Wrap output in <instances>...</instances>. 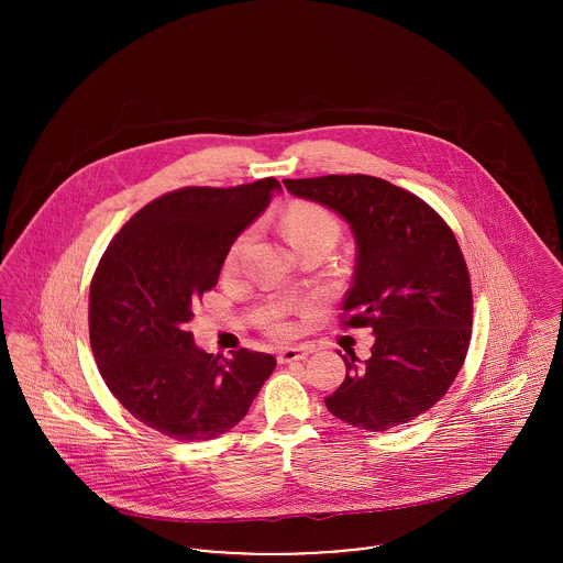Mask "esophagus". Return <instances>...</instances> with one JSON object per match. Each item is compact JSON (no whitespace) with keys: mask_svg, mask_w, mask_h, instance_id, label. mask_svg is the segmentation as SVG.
Returning a JSON list of instances; mask_svg holds the SVG:
<instances>
[{"mask_svg":"<svg viewBox=\"0 0 563 563\" xmlns=\"http://www.w3.org/2000/svg\"><path fill=\"white\" fill-rule=\"evenodd\" d=\"M310 353H312L310 346H288V349H282V351H279L277 360H279V364H290V362H301V360H306Z\"/></svg>","mask_w":563,"mask_h":563,"instance_id":"esophagus-1","label":"esophagus"}]
</instances>
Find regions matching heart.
Returning a JSON list of instances; mask_svg holds the SVG:
<instances>
[{
	"label": "heart",
	"instance_id": "obj_1",
	"mask_svg": "<svg viewBox=\"0 0 563 563\" xmlns=\"http://www.w3.org/2000/svg\"><path fill=\"white\" fill-rule=\"evenodd\" d=\"M282 232H284L286 241L290 242V246L301 253L306 246L317 244V242H335L340 230H338L335 219L321 206H317V203H292L282 217ZM246 244H249V234H242L230 246L228 257H225L228 268H234L239 264ZM275 331L284 333L286 327L275 324Z\"/></svg>",
	"mask_w": 563,
	"mask_h": 563
}]
</instances>
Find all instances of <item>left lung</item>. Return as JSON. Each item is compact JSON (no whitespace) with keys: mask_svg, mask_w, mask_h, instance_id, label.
I'll return each mask as SVG.
<instances>
[{"mask_svg":"<svg viewBox=\"0 0 563 563\" xmlns=\"http://www.w3.org/2000/svg\"><path fill=\"white\" fill-rule=\"evenodd\" d=\"M290 195L333 210L355 241L342 303L351 327H373L366 362L324 399L340 420L388 431L440 401L457 377L473 327L471 277L451 228L416 195L371 175L284 179Z\"/></svg>","mask_w":563,"mask_h":563,"instance_id":"8db88e82","label":"left lung"}]
</instances>
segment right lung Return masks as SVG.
Returning a JSON list of instances; mask_svg holds the SVG:
<instances>
[{
    "mask_svg": "<svg viewBox=\"0 0 563 563\" xmlns=\"http://www.w3.org/2000/svg\"><path fill=\"white\" fill-rule=\"evenodd\" d=\"M282 192L275 177L234 188H181L139 210L108 244L88 306L90 346L119 402L181 442L236 427L275 357L206 353L186 322L217 286L230 246Z\"/></svg>",
    "mask_w": 563,
    "mask_h": 563,
    "instance_id": "right-lung-1",
    "label": "right lung"
}]
</instances>
